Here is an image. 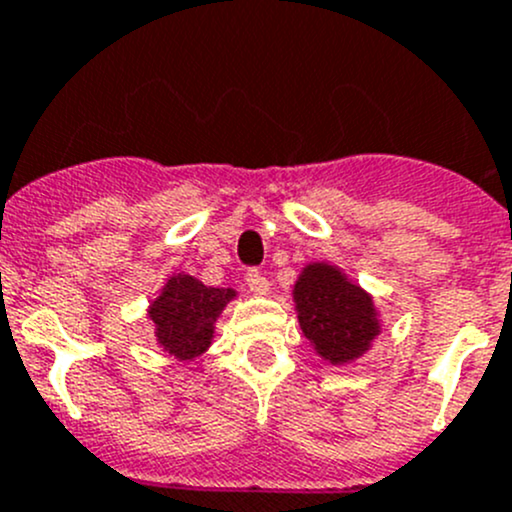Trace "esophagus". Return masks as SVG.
Listing matches in <instances>:
<instances>
[{"label": "esophagus", "instance_id": "esophagus-1", "mask_svg": "<svg viewBox=\"0 0 512 512\" xmlns=\"http://www.w3.org/2000/svg\"><path fill=\"white\" fill-rule=\"evenodd\" d=\"M245 282H247V287H250L252 294H260V297L262 294H270V282H267V277L262 272L250 270L247 272Z\"/></svg>", "mask_w": 512, "mask_h": 512}]
</instances>
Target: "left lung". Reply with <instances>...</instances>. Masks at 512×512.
<instances>
[{"label":"left lung","instance_id":"8db88e82","mask_svg":"<svg viewBox=\"0 0 512 512\" xmlns=\"http://www.w3.org/2000/svg\"><path fill=\"white\" fill-rule=\"evenodd\" d=\"M292 299L301 331L331 365L358 360L383 331L373 297L328 262H311L301 270Z\"/></svg>","mask_w":512,"mask_h":512}]
</instances>
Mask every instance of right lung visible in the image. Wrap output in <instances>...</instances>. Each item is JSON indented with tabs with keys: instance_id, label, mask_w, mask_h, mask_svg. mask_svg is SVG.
Listing matches in <instances>:
<instances>
[{
	"instance_id": "add662e5",
	"label": "right lung",
	"mask_w": 512,
	"mask_h": 512,
	"mask_svg": "<svg viewBox=\"0 0 512 512\" xmlns=\"http://www.w3.org/2000/svg\"><path fill=\"white\" fill-rule=\"evenodd\" d=\"M235 297V289L206 287L201 279L184 272L171 274L147 309L159 348L179 360L206 353L213 343L215 321Z\"/></svg>"
}]
</instances>
